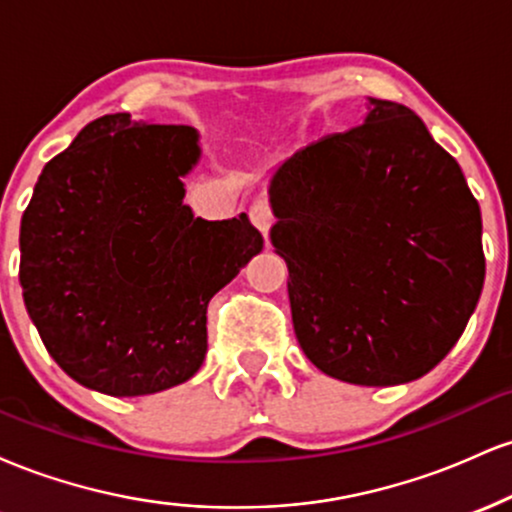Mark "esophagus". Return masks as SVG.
<instances>
[{
	"instance_id": "obj_1",
	"label": "esophagus",
	"mask_w": 512,
	"mask_h": 512,
	"mask_svg": "<svg viewBox=\"0 0 512 512\" xmlns=\"http://www.w3.org/2000/svg\"><path fill=\"white\" fill-rule=\"evenodd\" d=\"M250 221H252V226H255L257 231L262 233V236H267L269 228H272V223H274L272 209H269L267 204L255 202V204H252V207H250Z\"/></svg>"
}]
</instances>
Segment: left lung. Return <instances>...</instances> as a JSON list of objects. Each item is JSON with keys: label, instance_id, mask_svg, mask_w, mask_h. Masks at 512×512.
Returning a JSON list of instances; mask_svg holds the SVG:
<instances>
[{"label": "left lung", "instance_id": "left-lung-1", "mask_svg": "<svg viewBox=\"0 0 512 512\" xmlns=\"http://www.w3.org/2000/svg\"><path fill=\"white\" fill-rule=\"evenodd\" d=\"M363 125L293 154L269 180L305 356L387 387L436 368L477 308L481 211L460 166L407 105L368 98Z\"/></svg>", "mask_w": 512, "mask_h": 512}]
</instances>
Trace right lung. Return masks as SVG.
Returning <instances> with one entry per match:
<instances>
[{"mask_svg": "<svg viewBox=\"0 0 512 512\" xmlns=\"http://www.w3.org/2000/svg\"><path fill=\"white\" fill-rule=\"evenodd\" d=\"M197 132L129 113L88 122L45 163L21 219L23 303L69 378L113 397L185 383L207 354V305L262 250L250 219L182 204Z\"/></svg>", "mask_w": 512, "mask_h": 512, "instance_id": "1", "label": "right lung"}]
</instances>
